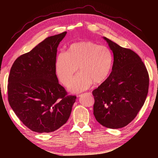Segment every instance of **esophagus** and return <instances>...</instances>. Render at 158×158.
Returning <instances> with one entry per match:
<instances>
[{
  "label": "esophagus",
  "instance_id": "1",
  "mask_svg": "<svg viewBox=\"0 0 158 158\" xmlns=\"http://www.w3.org/2000/svg\"><path fill=\"white\" fill-rule=\"evenodd\" d=\"M85 94H90V93H85ZM82 95H83V94H79L78 96H79V97H81V96H82Z\"/></svg>",
  "mask_w": 158,
  "mask_h": 158
}]
</instances>
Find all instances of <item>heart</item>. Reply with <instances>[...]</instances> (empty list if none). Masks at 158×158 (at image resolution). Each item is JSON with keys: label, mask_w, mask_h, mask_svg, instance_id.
I'll use <instances>...</instances> for the list:
<instances>
[{"label": "heart", "mask_w": 158, "mask_h": 158, "mask_svg": "<svg viewBox=\"0 0 158 158\" xmlns=\"http://www.w3.org/2000/svg\"><path fill=\"white\" fill-rule=\"evenodd\" d=\"M114 62L112 51L92 41H81L71 45L67 54L60 52L56 62V73L65 85L71 84L77 73L72 89L75 92L87 89L94 82L103 83L109 76Z\"/></svg>", "instance_id": "heart-1"}]
</instances>
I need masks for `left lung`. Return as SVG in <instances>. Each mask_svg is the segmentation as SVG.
<instances>
[{
    "label": "left lung",
    "instance_id": "8db88e82",
    "mask_svg": "<svg viewBox=\"0 0 158 158\" xmlns=\"http://www.w3.org/2000/svg\"><path fill=\"white\" fill-rule=\"evenodd\" d=\"M114 55L108 78L93 91L94 115L104 127L119 129L129 124L146 101L149 74L140 57L106 37Z\"/></svg>",
    "mask_w": 158,
    "mask_h": 158
}]
</instances>
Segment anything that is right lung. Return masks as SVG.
<instances>
[{"instance_id": "1", "label": "right lung", "mask_w": 158, "mask_h": 158, "mask_svg": "<svg viewBox=\"0 0 158 158\" xmlns=\"http://www.w3.org/2000/svg\"><path fill=\"white\" fill-rule=\"evenodd\" d=\"M67 32L50 36L14 61L8 79L9 104L32 131L53 132L69 119L76 96L68 95L56 74L57 48Z\"/></svg>"}]
</instances>
